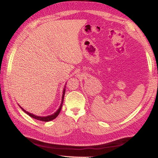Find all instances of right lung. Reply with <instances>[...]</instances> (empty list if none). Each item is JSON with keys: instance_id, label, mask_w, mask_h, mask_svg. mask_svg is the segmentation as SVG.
<instances>
[{"instance_id": "right-lung-1", "label": "right lung", "mask_w": 158, "mask_h": 158, "mask_svg": "<svg viewBox=\"0 0 158 158\" xmlns=\"http://www.w3.org/2000/svg\"><path fill=\"white\" fill-rule=\"evenodd\" d=\"M65 88H64L63 89V95H62V100H61V103H60V105L59 106V108L58 109V110L55 112L54 114H53L52 115H49V116H36V115L30 113V112H28L26 111L25 109H23L21 106L19 105V107L22 109V110L25 112L26 114H27L28 116H30L31 117L33 118L36 119V120H38V121H44V122H48V121H52L54 118H56L58 116V114H59L60 111L61 110V108H62V106H63V100H64V95H65Z\"/></svg>"}]
</instances>
